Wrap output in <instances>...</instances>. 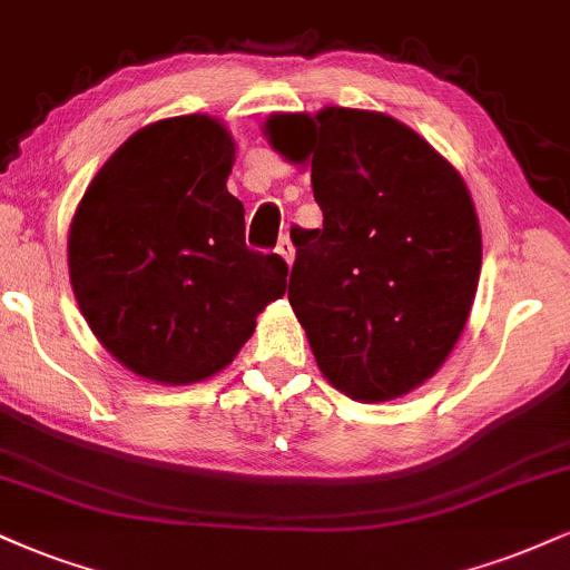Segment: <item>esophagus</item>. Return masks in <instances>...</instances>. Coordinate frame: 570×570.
<instances>
[{
    "instance_id": "1",
    "label": "esophagus",
    "mask_w": 570,
    "mask_h": 570,
    "mask_svg": "<svg viewBox=\"0 0 570 570\" xmlns=\"http://www.w3.org/2000/svg\"><path fill=\"white\" fill-rule=\"evenodd\" d=\"M278 255L284 257L289 265L294 263V244L289 242V236H284V238H281V242H278Z\"/></svg>"
}]
</instances>
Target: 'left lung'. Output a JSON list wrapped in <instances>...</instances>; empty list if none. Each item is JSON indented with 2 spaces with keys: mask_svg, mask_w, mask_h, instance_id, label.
I'll use <instances>...</instances> for the list:
<instances>
[{
  "mask_svg": "<svg viewBox=\"0 0 570 570\" xmlns=\"http://www.w3.org/2000/svg\"><path fill=\"white\" fill-rule=\"evenodd\" d=\"M265 135L311 167L324 228H292L289 303L324 376L393 401L454 351L481 278V225L462 175L387 114H276Z\"/></svg>",
  "mask_w": 570,
  "mask_h": 570,
  "instance_id": "left-lung-1",
  "label": "left lung"
}]
</instances>
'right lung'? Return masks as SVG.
I'll list each match as a JSON object with an SVG mask.
<instances>
[{"instance_id": "right-lung-1", "label": "right lung", "mask_w": 570, "mask_h": 570, "mask_svg": "<svg viewBox=\"0 0 570 570\" xmlns=\"http://www.w3.org/2000/svg\"><path fill=\"white\" fill-rule=\"evenodd\" d=\"M236 142L212 116L148 125L100 167L68 230L79 311L121 366L190 385L236 358L286 292L278 255L244 242L228 194Z\"/></svg>"}]
</instances>
